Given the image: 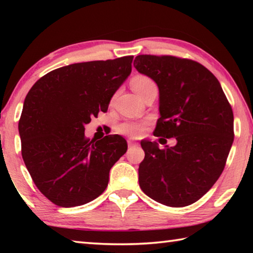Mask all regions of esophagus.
I'll return each instance as SVG.
<instances>
[{"label": "esophagus", "instance_id": "34e87169", "mask_svg": "<svg viewBox=\"0 0 253 253\" xmlns=\"http://www.w3.org/2000/svg\"><path fill=\"white\" fill-rule=\"evenodd\" d=\"M132 145H136V143L132 142V140H128V146H132Z\"/></svg>", "mask_w": 253, "mask_h": 253}]
</instances>
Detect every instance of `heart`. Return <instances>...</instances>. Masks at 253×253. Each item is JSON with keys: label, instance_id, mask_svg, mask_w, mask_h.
<instances>
[{"label": "heart", "instance_id": "b5f03b06", "mask_svg": "<svg viewBox=\"0 0 253 253\" xmlns=\"http://www.w3.org/2000/svg\"><path fill=\"white\" fill-rule=\"evenodd\" d=\"M130 84L137 95L142 93L144 90H146L147 88L152 87V85H155V84H154V81L151 78H148V77L143 75L135 76L134 78L131 79ZM145 126H146V122H128L119 126V131H121L122 134H125L130 137H139L142 136L144 132Z\"/></svg>", "mask_w": 253, "mask_h": 253}]
</instances>
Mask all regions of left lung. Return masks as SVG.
Returning <instances> with one entry per match:
<instances>
[{"label": "left lung", "instance_id": "left-lung-1", "mask_svg": "<svg viewBox=\"0 0 253 253\" xmlns=\"http://www.w3.org/2000/svg\"><path fill=\"white\" fill-rule=\"evenodd\" d=\"M134 67L155 81L160 91L161 117L154 135L176 138L175 146L164 148L140 142L145 158L139 186L158 203L186 207L223 172L234 136L232 108L215 76L193 60L140 54Z\"/></svg>", "mask_w": 253, "mask_h": 253}]
</instances>
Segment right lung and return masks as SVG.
Returning <instances> with one entry per match:
<instances>
[{
    "instance_id": "1",
    "label": "right lung",
    "mask_w": 253,
    "mask_h": 253,
    "mask_svg": "<svg viewBox=\"0 0 253 253\" xmlns=\"http://www.w3.org/2000/svg\"><path fill=\"white\" fill-rule=\"evenodd\" d=\"M132 55L72 63L42 77L24 99L19 122L22 157L34 184L62 208L83 205L106 190L109 170L127 151L119 135L84 137L131 72Z\"/></svg>"
}]
</instances>
